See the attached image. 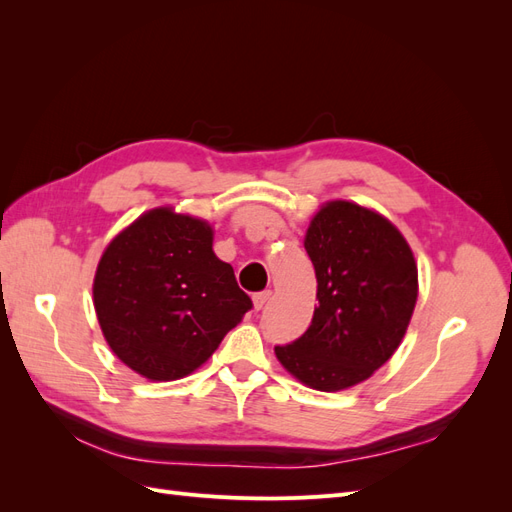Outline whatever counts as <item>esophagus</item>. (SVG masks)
<instances>
[{
  "instance_id": "34e87169",
  "label": "esophagus",
  "mask_w": 512,
  "mask_h": 512,
  "mask_svg": "<svg viewBox=\"0 0 512 512\" xmlns=\"http://www.w3.org/2000/svg\"><path fill=\"white\" fill-rule=\"evenodd\" d=\"M271 299V290H262L254 294V309H262L267 305V301Z\"/></svg>"
}]
</instances>
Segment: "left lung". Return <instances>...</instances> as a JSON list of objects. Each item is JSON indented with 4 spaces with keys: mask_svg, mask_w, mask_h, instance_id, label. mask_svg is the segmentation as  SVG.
I'll return each instance as SVG.
<instances>
[{
    "mask_svg": "<svg viewBox=\"0 0 512 512\" xmlns=\"http://www.w3.org/2000/svg\"><path fill=\"white\" fill-rule=\"evenodd\" d=\"M318 280L309 329L275 354L316 391H342L391 359L410 324L418 271L410 245L380 213L331 200L305 235Z\"/></svg>",
    "mask_w": 512,
    "mask_h": 512,
    "instance_id": "left-lung-1",
    "label": "left lung"
}]
</instances>
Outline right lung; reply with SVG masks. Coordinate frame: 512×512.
<instances>
[{
  "instance_id": "right-lung-1",
  "label": "right lung",
  "mask_w": 512,
  "mask_h": 512,
  "mask_svg": "<svg viewBox=\"0 0 512 512\" xmlns=\"http://www.w3.org/2000/svg\"><path fill=\"white\" fill-rule=\"evenodd\" d=\"M94 307L117 359L149 380L168 382L203 365L252 309V299L228 262L213 254L211 226L160 207L108 243Z\"/></svg>"
}]
</instances>
